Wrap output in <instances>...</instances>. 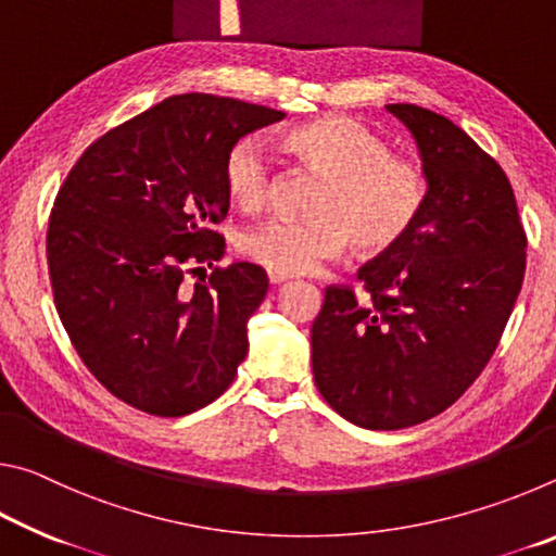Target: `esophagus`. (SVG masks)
<instances>
[{"label":"esophagus","mask_w":556,"mask_h":556,"mask_svg":"<svg viewBox=\"0 0 556 556\" xmlns=\"http://www.w3.org/2000/svg\"><path fill=\"white\" fill-rule=\"evenodd\" d=\"M267 277H269V285H271V287H277V285H285V281L289 279L287 275H277V271H269Z\"/></svg>","instance_id":"obj_1"}]
</instances>
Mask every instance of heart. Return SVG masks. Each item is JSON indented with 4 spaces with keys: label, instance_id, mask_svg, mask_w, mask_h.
<instances>
[{
    "label": "heart",
    "instance_id": "obj_1",
    "mask_svg": "<svg viewBox=\"0 0 556 556\" xmlns=\"http://www.w3.org/2000/svg\"><path fill=\"white\" fill-rule=\"evenodd\" d=\"M285 147L324 178L308 220H267L240 238L248 260L277 275H304L353 244L361 257L397 248L425 213L429 178L414 159L392 154L380 131L348 115H324L285 131ZM228 199L244 213L269 203L275 162L257 137L235 142L223 162Z\"/></svg>",
    "mask_w": 556,
    "mask_h": 556
}]
</instances>
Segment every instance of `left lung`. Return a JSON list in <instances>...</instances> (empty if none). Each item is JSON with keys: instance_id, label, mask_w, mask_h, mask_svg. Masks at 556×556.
<instances>
[{"instance_id": "obj_1", "label": "left lung", "mask_w": 556, "mask_h": 556, "mask_svg": "<svg viewBox=\"0 0 556 556\" xmlns=\"http://www.w3.org/2000/svg\"><path fill=\"white\" fill-rule=\"evenodd\" d=\"M429 178L414 230L357 269L363 291L326 287L312 326L318 392L363 429H404L451 407L491 361L522 289L527 235L501 164L464 129L388 105Z\"/></svg>"}]
</instances>
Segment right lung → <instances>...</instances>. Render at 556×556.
<instances>
[{"instance_id":"add662e5","label":"right lung","mask_w":556,"mask_h":556,"mask_svg":"<svg viewBox=\"0 0 556 556\" xmlns=\"http://www.w3.org/2000/svg\"><path fill=\"white\" fill-rule=\"evenodd\" d=\"M285 112L188 92L96 139L65 176L46 232L55 312L86 368L117 400L184 417L230 388L265 269L215 267L230 199L223 162ZM205 264L208 280L185 277Z\"/></svg>"}]
</instances>
